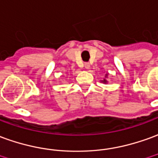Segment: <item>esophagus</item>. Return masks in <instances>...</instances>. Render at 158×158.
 <instances>
[{
    "label": "esophagus",
    "instance_id": "obj_1",
    "mask_svg": "<svg viewBox=\"0 0 158 158\" xmlns=\"http://www.w3.org/2000/svg\"><path fill=\"white\" fill-rule=\"evenodd\" d=\"M90 63L85 62V69H90Z\"/></svg>",
    "mask_w": 158,
    "mask_h": 158
}]
</instances>
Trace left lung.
I'll return each mask as SVG.
<instances>
[{
    "mask_svg": "<svg viewBox=\"0 0 158 158\" xmlns=\"http://www.w3.org/2000/svg\"><path fill=\"white\" fill-rule=\"evenodd\" d=\"M108 75H109V73H106L104 79H102V80H100V81H101L102 83H103V84H107V83H108V81H107V79H106L108 78Z\"/></svg>",
    "mask_w": 158,
    "mask_h": 158,
    "instance_id": "left-lung-1",
    "label": "left lung"
}]
</instances>
